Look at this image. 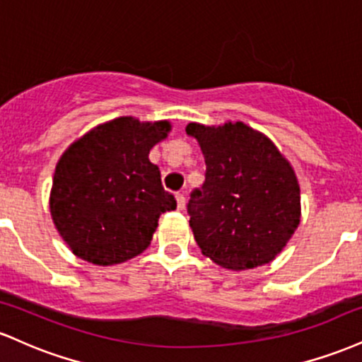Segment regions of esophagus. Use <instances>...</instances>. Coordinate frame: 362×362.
<instances>
[{
  "label": "esophagus",
  "instance_id": "1",
  "mask_svg": "<svg viewBox=\"0 0 362 362\" xmlns=\"http://www.w3.org/2000/svg\"><path fill=\"white\" fill-rule=\"evenodd\" d=\"M175 199H177V207L182 211V209H184V207H185V197H184V194H180V192L175 194Z\"/></svg>",
  "mask_w": 362,
  "mask_h": 362
}]
</instances>
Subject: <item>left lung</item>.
I'll use <instances>...</instances> for the list:
<instances>
[{
    "label": "left lung",
    "instance_id": "1",
    "mask_svg": "<svg viewBox=\"0 0 362 362\" xmlns=\"http://www.w3.org/2000/svg\"><path fill=\"white\" fill-rule=\"evenodd\" d=\"M206 161V182L187 211L202 255L230 271L269 264L301 218L300 184L276 144L243 122H190Z\"/></svg>",
    "mask_w": 362,
    "mask_h": 362
}]
</instances>
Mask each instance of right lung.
I'll list each match as a JSON object with an SVG mask.
<instances>
[{"mask_svg": "<svg viewBox=\"0 0 362 362\" xmlns=\"http://www.w3.org/2000/svg\"><path fill=\"white\" fill-rule=\"evenodd\" d=\"M170 131L168 120L117 117L90 129L62 153L49 206L74 255L105 267L149 247L161 213L177 207L149 161L151 148Z\"/></svg>", "mask_w": 362, "mask_h": 362, "instance_id": "1", "label": "right lung"}]
</instances>
